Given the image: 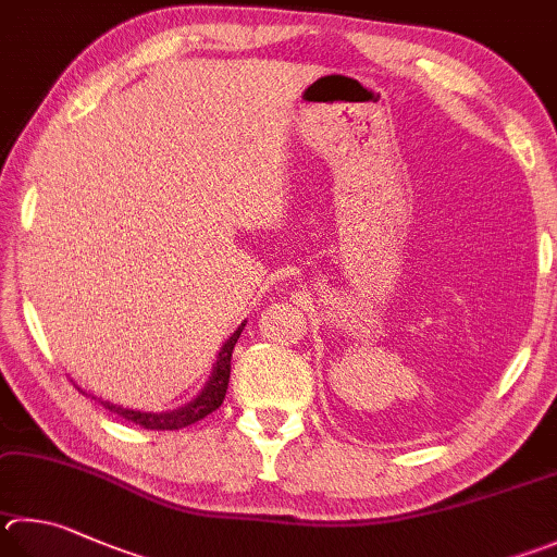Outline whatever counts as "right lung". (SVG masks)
Here are the masks:
<instances>
[{
    "label": "right lung",
    "mask_w": 557,
    "mask_h": 557,
    "mask_svg": "<svg viewBox=\"0 0 557 557\" xmlns=\"http://www.w3.org/2000/svg\"><path fill=\"white\" fill-rule=\"evenodd\" d=\"M244 326H246V321L240 323V326L231 333L224 346H221L216 362H214V370H211L205 389H201L195 399L187 401L185 407H177L173 411H138V409L121 407V404H111L104 399H99V401H102V407L109 409L111 413H119V417H124L126 421H134L136 426H144L150 431H175V429L189 426V423H197L199 419L209 417L211 411H216L221 404H224L226 389H228V377H231V352H234V346H236V341L240 336V331H244Z\"/></svg>",
    "instance_id": "add662e5"
}]
</instances>
